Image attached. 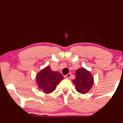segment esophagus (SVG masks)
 <instances>
[{"label": "esophagus", "mask_w": 123, "mask_h": 123, "mask_svg": "<svg viewBox=\"0 0 123 123\" xmlns=\"http://www.w3.org/2000/svg\"><path fill=\"white\" fill-rule=\"evenodd\" d=\"M70 76H71V74H70V73H69V74H68L65 75L64 77L65 78H69L70 77Z\"/></svg>", "instance_id": "1"}]
</instances>
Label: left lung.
Here are the masks:
<instances>
[{
	"label": "left lung",
	"instance_id": "left-lung-1",
	"mask_svg": "<svg viewBox=\"0 0 123 123\" xmlns=\"http://www.w3.org/2000/svg\"><path fill=\"white\" fill-rule=\"evenodd\" d=\"M76 78L73 82L76 86L77 91L81 94H85L91 89L93 84V78L91 73L82 68L76 70Z\"/></svg>",
	"mask_w": 123,
	"mask_h": 123
}]
</instances>
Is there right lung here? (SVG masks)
Returning a JSON list of instances; mask_svg holds the SVG:
<instances>
[{
	"instance_id": "obj_1",
	"label": "right lung",
	"mask_w": 123,
	"mask_h": 123,
	"mask_svg": "<svg viewBox=\"0 0 123 123\" xmlns=\"http://www.w3.org/2000/svg\"><path fill=\"white\" fill-rule=\"evenodd\" d=\"M36 78L39 88L47 94L54 91L58 84L64 79L61 74L52 71L49 66L38 73Z\"/></svg>"
}]
</instances>
